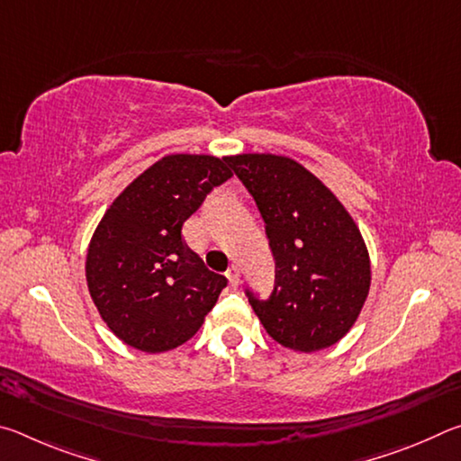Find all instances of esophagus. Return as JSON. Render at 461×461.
<instances>
[{
	"instance_id": "esophagus-1",
	"label": "esophagus",
	"mask_w": 461,
	"mask_h": 461,
	"mask_svg": "<svg viewBox=\"0 0 461 461\" xmlns=\"http://www.w3.org/2000/svg\"><path fill=\"white\" fill-rule=\"evenodd\" d=\"M225 276H228V280H230V285L236 288L238 285H240V270H238V267H231L228 272H225Z\"/></svg>"
}]
</instances>
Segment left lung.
Instances as JSON below:
<instances>
[{
	"label": "left lung",
	"mask_w": 461,
	"mask_h": 461,
	"mask_svg": "<svg viewBox=\"0 0 461 461\" xmlns=\"http://www.w3.org/2000/svg\"><path fill=\"white\" fill-rule=\"evenodd\" d=\"M228 165L258 205L276 262L267 301L246 291L254 313L288 349L331 348L352 330L370 291V256L356 221L288 156L236 154Z\"/></svg>",
	"instance_id": "obj_1"
}]
</instances>
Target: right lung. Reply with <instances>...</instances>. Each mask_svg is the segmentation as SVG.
<instances>
[{
	"label": "right lung",
	"mask_w": 461,
	"mask_h": 461,
	"mask_svg": "<svg viewBox=\"0 0 461 461\" xmlns=\"http://www.w3.org/2000/svg\"><path fill=\"white\" fill-rule=\"evenodd\" d=\"M228 158L168 154L109 205L89 241L85 276L99 315L146 354L189 341L228 278L209 270L183 240V223L231 176Z\"/></svg>",
	"instance_id": "obj_1"
}]
</instances>
